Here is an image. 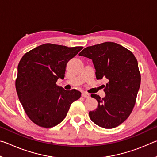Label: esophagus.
Instances as JSON below:
<instances>
[{
  "mask_svg": "<svg viewBox=\"0 0 157 157\" xmlns=\"http://www.w3.org/2000/svg\"><path fill=\"white\" fill-rule=\"evenodd\" d=\"M82 96L83 97V98H89L90 97V95L88 94V93H86V92H83L82 94Z\"/></svg>",
  "mask_w": 157,
  "mask_h": 157,
  "instance_id": "obj_1",
  "label": "esophagus"
}]
</instances>
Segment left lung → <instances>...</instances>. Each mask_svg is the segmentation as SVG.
Returning a JSON list of instances; mask_svg holds the SVG:
<instances>
[{"mask_svg":"<svg viewBox=\"0 0 157 157\" xmlns=\"http://www.w3.org/2000/svg\"><path fill=\"white\" fill-rule=\"evenodd\" d=\"M79 56L92 59L97 79H107L105 97L96 94V109L89 111L91 120L105 129L118 127L128 118L136 103L140 85V73L134 54L114 42L89 46Z\"/></svg>","mask_w":157,"mask_h":157,"instance_id":"1","label":"left lung"}]
</instances>
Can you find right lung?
<instances>
[{
  "mask_svg": "<svg viewBox=\"0 0 157 157\" xmlns=\"http://www.w3.org/2000/svg\"><path fill=\"white\" fill-rule=\"evenodd\" d=\"M83 48L45 44L26 52L18 65L16 89L28 118L44 128L63 121L71 105L81 96L75 89L57 86L63 79L68 62Z\"/></svg>",
  "mask_w": 157,
  "mask_h": 157,
  "instance_id": "right-lung-1",
  "label": "right lung"
}]
</instances>
